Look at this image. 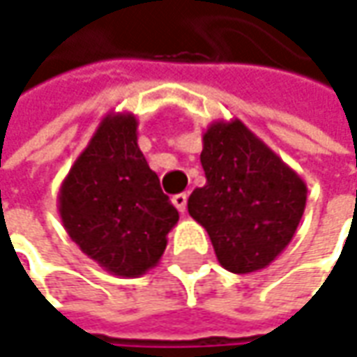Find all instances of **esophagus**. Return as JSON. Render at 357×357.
I'll list each match as a JSON object with an SVG mask.
<instances>
[{
    "label": "esophagus",
    "mask_w": 357,
    "mask_h": 357,
    "mask_svg": "<svg viewBox=\"0 0 357 357\" xmlns=\"http://www.w3.org/2000/svg\"><path fill=\"white\" fill-rule=\"evenodd\" d=\"M172 202H174V206L178 208L181 214L185 212V206H188V196H185V194H176V196L172 198Z\"/></svg>",
    "instance_id": "1"
}]
</instances>
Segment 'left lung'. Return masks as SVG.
<instances>
[{"mask_svg":"<svg viewBox=\"0 0 357 357\" xmlns=\"http://www.w3.org/2000/svg\"><path fill=\"white\" fill-rule=\"evenodd\" d=\"M202 141L206 185L192 192L188 212L226 271H261L293 241L307 185L241 119L214 121Z\"/></svg>","mask_w":357,"mask_h":357,"instance_id":"obj_1","label":"left lung"}]
</instances>
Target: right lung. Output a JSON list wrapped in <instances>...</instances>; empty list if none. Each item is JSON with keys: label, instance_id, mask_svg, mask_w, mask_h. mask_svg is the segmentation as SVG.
I'll list each match as a JSON object with an SVG mask.
<instances>
[{"label": "right lung", "instance_id": "obj_1", "mask_svg": "<svg viewBox=\"0 0 357 357\" xmlns=\"http://www.w3.org/2000/svg\"><path fill=\"white\" fill-rule=\"evenodd\" d=\"M62 224L78 248L116 277L161 259L179 214L137 145L133 113H109L58 192Z\"/></svg>", "mask_w": 357, "mask_h": 357}]
</instances>
